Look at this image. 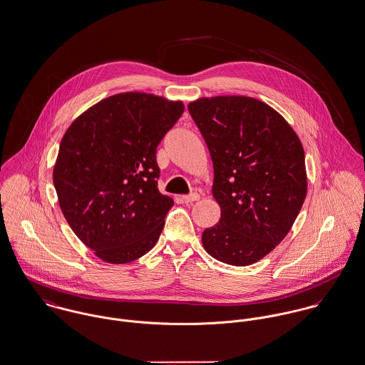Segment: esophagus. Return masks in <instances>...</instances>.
Segmentation results:
<instances>
[{
  "label": "esophagus",
  "instance_id": "esophagus-1",
  "mask_svg": "<svg viewBox=\"0 0 365 365\" xmlns=\"http://www.w3.org/2000/svg\"><path fill=\"white\" fill-rule=\"evenodd\" d=\"M199 199V194H190V195H184L182 197V200L184 202H187V203H191V202H195V200H198Z\"/></svg>",
  "mask_w": 365,
  "mask_h": 365
}]
</instances>
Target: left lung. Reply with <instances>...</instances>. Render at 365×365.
Segmentation results:
<instances>
[{
  "mask_svg": "<svg viewBox=\"0 0 365 365\" xmlns=\"http://www.w3.org/2000/svg\"><path fill=\"white\" fill-rule=\"evenodd\" d=\"M213 163L219 223L202 234L205 251L232 266L262 259L290 232L307 195L297 133L270 106L248 96L188 104Z\"/></svg>",
  "mask_w": 365,
  "mask_h": 365,
  "instance_id": "obj_1",
  "label": "left lung"
}]
</instances>
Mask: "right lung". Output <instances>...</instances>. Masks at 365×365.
Wrapping results in <instances>:
<instances>
[{
  "label": "right lung",
  "mask_w": 365,
  "mask_h": 365,
  "mask_svg": "<svg viewBox=\"0 0 365 365\" xmlns=\"http://www.w3.org/2000/svg\"><path fill=\"white\" fill-rule=\"evenodd\" d=\"M184 111L181 100L125 92L100 100L68 127L53 168L72 232L101 261L149 252L174 200L158 188L156 148Z\"/></svg>",
  "instance_id": "add662e5"
}]
</instances>
